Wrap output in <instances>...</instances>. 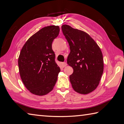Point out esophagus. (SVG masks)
I'll return each instance as SVG.
<instances>
[{
  "mask_svg": "<svg viewBox=\"0 0 124 124\" xmlns=\"http://www.w3.org/2000/svg\"><path fill=\"white\" fill-rule=\"evenodd\" d=\"M62 67H66L67 66V63L65 62H62Z\"/></svg>",
  "mask_w": 124,
  "mask_h": 124,
  "instance_id": "obj_1",
  "label": "esophagus"
}]
</instances>
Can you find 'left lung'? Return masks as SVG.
I'll return each instance as SVG.
<instances>
[{
	"label": "left lung",
	"instance_id": "obj_1",
	"mask_svg": "<svg viewBox=\"0 0 124 124\" xmlns=\"http://www.w3.org/2000/svg\"><path fill=\"white\" fill-rule=\"evenodd\" d=\"M62 29L70 50L67 62L73 69L70 76L72 88L79 94H89L97 87L103 74L102 52L87 32L67 24Z\"/></svg>",
	"mask_w": 124,
	"mask_h": 124
}]
</instances>
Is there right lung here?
Segmentation results:
<instances>
[{"label": "right lung", "instance_id": "1", "mask_svg": "<svg viewBox=\"0 0 124 124\" xmlns=\"http://www.w3.org/2000/svg\"><path fill=\"white\" fill-rule=\"evenodd\" d=\"M59 31L58 26L43 28L27 40L20 53V77L24 86L34 95L48 94L57 82L60 69L55 62L52 43Z\"/></svg>", "mask_w": 124, "mask_h": 124}]
</instances>
